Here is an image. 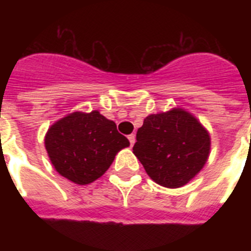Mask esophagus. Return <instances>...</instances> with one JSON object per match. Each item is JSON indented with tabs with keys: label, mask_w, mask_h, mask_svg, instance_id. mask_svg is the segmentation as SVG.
I'll use <instances>...</instances> for the list:
<instances>
[{
	"label": "esophagus",
	"mask_w": 251,
	"mask_h": 251,
	"mask_svg": "<svg viewBox=\"0 0 251 251\" xmlns=\"http://www.w3.org/2000/svg\"><path fill=\"white\" fill-rule=\"evenodd\" d=\"M128 139H129L130 146H133L134 145V142H136V136H134V134H129V136H128Z\"/></svg>",
	"instance_id": "obj_1"
}]
</instances>
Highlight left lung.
Returning <instances> with one entry per match:
<instances>
[{
  "label": "left lung",
  "instance_id": "obj_1",
  "mask_svg": "<svg viewBox=\"0 0 251 251\" xmlns=\"http://www.w3.org/2000/svg\"><path fill=\"white\" fill-rule=\"evenodd\" d=\"M133 153L158 185L177 188L194 178L207 161L210 136L190 113L151 114L137 130Z\"/></svg>",
  "mask_w": 251,
  "mask_h": 251
}]
</instances>
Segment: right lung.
Returning <instances> with one entry per match:
<instances>
[{
  "mask_svg": "<svg viewBox=\"0 0 251 251\" xmlns=\"http://www.w3.org/2000/svg\"><path fill=\"white\" fill-rule=\"evenodd\" d=\"M128 141L113 121L98 110L73 113L52 124L45 147L55 170L77 185H88L101 176Z\"/></svg>",
  "mask_w": 251,
  "mask_h": 251,
  "instance_id": "1",
  "label": "right lung"
}]
</instances>
